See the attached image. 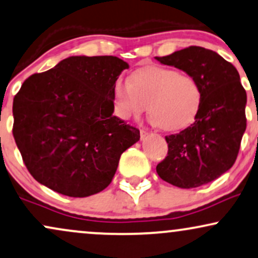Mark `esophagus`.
<instances>
[{"instance_id":"1","label":"esophagus","mask_w":258,"mask_h":258,"mask_svg":"<svg viewBox=\"0 0 258 258\" xmlns=\"http://www.w3.org/2000/svg\"><path fill=\"white\" fill-rule=\"evenodd\" d=\"M146 136H148V133H146V131H144V130H142V131H140V138L144 139Z\"/></svg>"}]
</instances>
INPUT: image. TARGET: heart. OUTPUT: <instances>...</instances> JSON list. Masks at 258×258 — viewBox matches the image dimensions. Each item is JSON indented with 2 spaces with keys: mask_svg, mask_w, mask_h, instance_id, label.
Segmentation results:
<instances>
[{
  "mask_svg": "<svg viewBox=\"0 0 258 258\" xmlns=\"http://www.w3.org/2000/svg\"><path fill=\"white\" fill-rule=\"evenodd\" d=\"M114 105L120 119L128 120L148 109L151 121L165 131H177L193 121L201 103V88L189 75L163 67L138 70L132 81L114 83Z\"/></svg>",
  "mask_w": 258,
  "mask_h": 258,
  "instance_id": "1",
  "label": "heart"
}]
</instances>
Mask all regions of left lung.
I'll return each mask as SVG.
<instances>
[{"instance_id": "obj_1", "label": "left lung", "mask_w": 258, "mask_h": 258, "mask_svg": "<svg viewBox=\"0 0 258 258\" xmlns=\"http://www.w3.org/2000/svg\"><path fill=\"white\" fill-rule=\"evenodd\" d=\"M156 59L184 71L201 88V103L194 122L165 137L168 156L156 168L157 174L183 189L210 183L236 162L246 128V91L239 74L217 52L200 46H189Z\"/></svg>"}]
</instances>
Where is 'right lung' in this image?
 <instances>
[{
    "mask_svg": "<svg viewBox=\"0 0 258 258\" xmlns=\"http://www.w3.org/2000/svg\"><path fill=\"white\" fill-rule=\"evenodd\" d=\"M128 64L73 56L29 76L13 102V136L31 175L57 193L86 198L112 182L139 130L113 115V88Z\"/></svg>",
    "mask_w": 258,
    "mask_h": 258,
    "instance_id": "right-lung-1",
    "label": "right lung"
}]
</instances>
